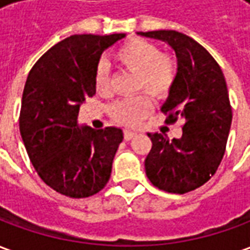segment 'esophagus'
Wrapping results in <instances>:
<instances>
[{
	"mask_svg": "<svg viewBox=\"0 0 250 250\" xmlns=\"http://www.w3.org/2000/svg\"><path fill=\"white\" fill-rule=\"evenodd\" d=\"M136 136V132H134V131H128L125 130V141H131L132 138H135Z\"/></svg>",
	"mask_w": 250,
	"mask_h": 250,
	"instance_id": "1",
	"label": "esophagus"
}]
</instances>
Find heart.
Here are the masks:
<instances>
[{
	"mask_svg": "<svg viewBox=\"0 0 250 250\" xmlns=\"http://www.w3.org/2000/svg\"><path fill=\"white\" fill-rule=\"evenodd\" d=\"M115 59L123 69L136 73L135 89H146L155 98H165L173 88L178 62L170 53H162L159 46L143 39H131L115 52ZM95 87L100 95L111 91V73L105 62H99L95 71ZM152 111V100L147 93L115 102L109 114L115 122L125 125H139Z\"/></svg>",
	"mask_w": 250,
	"mask_h": 250,
	"instance_id": "heart-1",
	"label": "heart"
}]
</instances>
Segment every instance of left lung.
I'll return each instance as SVG.
<instances>
[{
	"label": "left lung",
	"instance_id": "8db88e82",
	"mask_svg": "<svg viewBox=\"0 0 250 250\" xmlns=\"http://www.w3.org/2000/svg\"><path fill=\"white\" fill-rule=\"evenodd\" d=\"M165 41L178 59V73L162 112L167 123L184 120L182 136L147 134L151 150L145 161L147 178L163 191L185 194L206 184L224 158L231 107L218 62L191 37L175 30L138 32Z\"/></svg>",
	"mask_w": 250,
	"mask_h": 250
}]
</instances>
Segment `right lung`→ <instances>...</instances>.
<instances>
[{
    "label": "right lung",
    "instance_id": "obj_1",
    "mask_svg": "<svg viewBox=\"0 0 250 250\" xmlns=\"http://www.w3.org/2000/svg\"><path fill=\"white\" fill-rule=\"evenodd\" d=\"M125 33L75 35L52 46L30 69L20 132L40 178L57 193L85 198L107 185L123 131L79 127L80 104L96 93L100 56Z\"/></svg>",
    "mask_w": 250,
    "mask_h": 250
}]
</instances>
